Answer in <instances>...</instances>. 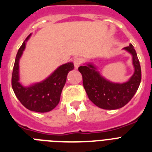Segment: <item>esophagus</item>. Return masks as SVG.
<instances>
[{"mask_svg": "<svg viewBox=\"0 0 152 152\" xmlns=\"http://www.w3.org/2000/svg\"><path fill=\"white\" fill-rule=\"evenodd\" d=\"M74 65H75V68L77 69L81 64H82V59L80 58V57H77V58H75L74 59Z\"/></svg>", "mask_w": 152, "mask_h": 152, "instance_id": "esophagus-1", "label": "esophagus"}]
</instances>
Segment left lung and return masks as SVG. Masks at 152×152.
<instances>
[{
  "label": "left lung",
  "instance_id": "8db88e82",
  "mask_svg": "<svg viewBox=\"0 0 152 152\" xmlns=\"http://www.w3.org/2000/svg\"><path fill=\"white\" fill-rule=\"evenodd\" d=\"M132 55L134 74L124 83H114L106 80L92 64L79 67L82 74L83 85L88 98L95 106L105 110L121 108L132 99L141 81V69L137 54L132 44L124 48Z\"/></svg>",
  "mask_w": 152,
  "mask_h": 152
}]
</instances>
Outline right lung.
Listing matches in <instances>:
<instances>
[{
	"label": "right lung",
	"instance_id": "right-lung-1",
	"mask_svg": "<svg viewBox=\"0 0 152 152\" xmlns=\"http://www.w3.org/2000/svg\"><path fill=\"white\" fill-rule=\"evenodd\" d=\"M31 35V34H30ZM20 46L15 57L12 76V87L15 96L23 106L30 110L39 113H46L52 110L59 103L61 94L66 82L67 75L74 69L72 62L64 64L56 69L48 78L41 83L30 87H23L19 82V61L24 50L26 41Z\"/></svg>",
	"mask_w": 152,
	"mask_h": 152
}]
</instances>
